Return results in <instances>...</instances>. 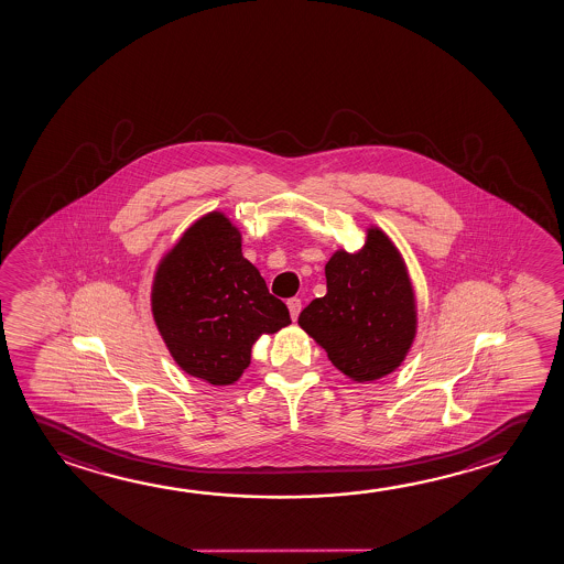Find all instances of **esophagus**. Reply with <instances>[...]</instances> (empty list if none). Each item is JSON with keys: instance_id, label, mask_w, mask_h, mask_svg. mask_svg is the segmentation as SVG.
Returning <instances> with one entry per match:
<instances>
[{"instance_id": "obj_1", "label": "esophagus", "mask_w": 564, "mask_h": 564, "mask_svg": "<svg viewBox=\"0 0 564 564\" xmlns=\"http://www.w3.org/2000/svg\"><path fill=\"white\" fill-rule=\"evenodd\" d=\"M288 310H290V315H292V319H297V315L302 312V300L300 297H292V300H288Z\"/></svg>"}]
</instances>
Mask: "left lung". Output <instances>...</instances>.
I'll return each mask as SVG.
<instances>
[{
    "label": "left lung",
    "mask_w": 564,
    "mask_h": 564,
    "mask_svg": "<svg viewBox=\"0 0 564 564\" xmlns=\"http://www.w3.org/2000/svg\"><path fill=\"white\" fill-rule=\"evenodd\" d=\"M327 294L300 313V327L343 375L370 382L402 365L415 337V297L402 254L386 232L368 229L358 252L325 264Z\"/></svg>",
    "instance_id": "left-lung-1"
}]
</instances>
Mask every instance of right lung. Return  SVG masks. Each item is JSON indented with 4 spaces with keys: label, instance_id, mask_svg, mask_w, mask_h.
Segmentation results:
<instances>
[{
    "label": "right lung",
    "instance_id": "right-lung-1",
    "mask_svg": "<svg viewBox=\"0 0 564 564\" xmlns=\"http://www.w3.org/2000/svg\"><path fill=\"white\" fill-rule=\"evenodd\" d=\"M151 304L178 367L214 386L239 380L254 340L292 323L286 304L242 257L241 232L219 212L197 219L162 259Z\"/></svg>",
    "mask_w": 564,
    "mask_h": 564
}]
</instances>
